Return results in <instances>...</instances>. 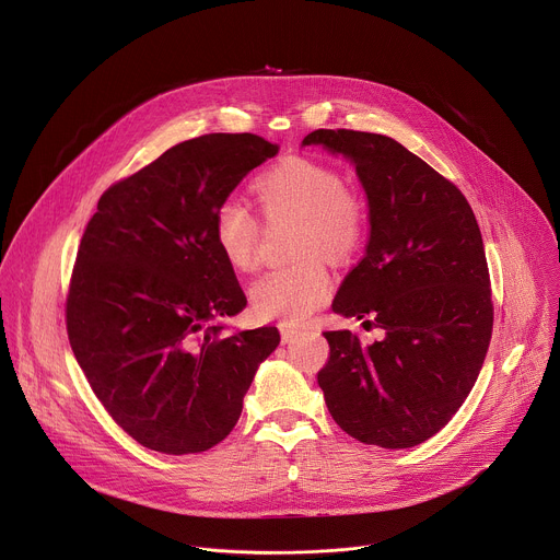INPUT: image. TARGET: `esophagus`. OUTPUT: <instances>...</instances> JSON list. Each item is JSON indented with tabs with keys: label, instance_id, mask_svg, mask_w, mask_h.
<instances>
[{
	"label": "esophagus",
	"instance_id": "esophagus-1",
	"mask_svg": "<svg viewBox=\"0 0 560 560\" xmlns=\"http://www.w3.org/2000/svg\"><path fill=\"white\" fill-rule=\"evenodd\" d=\"M296 337H299V330H296V328L281 326V341H283V343H292Z\"/></svg>",
	"mask_w": 560,
	"mask_h": 560
}]
</instances>
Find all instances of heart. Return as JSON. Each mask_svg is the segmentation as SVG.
Instances as JSON below:
<instances>
[{"label":"heart","instance_id":"heart-1","mask_svg":"<svg viewBox=\"0 0 560 560\" xmlns=\"http://www.w3.org/2000/svg\"><path fill=\"white\" fill-rule=\"evenodd\" d=\"M257 199L268 219H296V264L266 272L253 285L255 312L268 322L299 326L322 307L335 288L330 259H350L363 244L368 208L363 197L343 184L337 168L305 156H288L255 184ZM214 244L236 272L257 266L255 214L238 199L219 203L212 219Z\"/></svg>","mask_w":560,"mask_h":560}]
</instances>
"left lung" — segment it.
<instances>
[{"label":"left lung","instance_id":"left-lung-1","mask_svg":"<svg viewBox=\"0 0 560 560\" xmlns=\"http://www.w3.org/2000/svg\"><path fill=\"white\" fill-rule=\"evenodd\" d=\"M301 145L346 156L363 186L365 257L332 310L383 330L374 343L324 332L330 359L318 387L352 439L415 447L458 412L488 354L494 310L481 230L460 190L392 137L322 128Z\"/></svg>","mask_w":560,"mask_h":560}]
</instances>
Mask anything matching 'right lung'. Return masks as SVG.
<instances>
[{"instance_id": "add662e5", "label": "right lung", "mask_w": 560, "mask_h": 560, "mask_svg": "<svg viewBox=\"0 0 560 560\" xmlns=\"http://www.w3.org/2000/svg\"><path fill=\"white\" fill-rule=\"evenodd\" d=\"M279 152L242 132L182 141L110 186L86 225L66 301V328L93 392L137 443L197 454L242 417L277 328L225 335L246 307L212 219L250 171Z\"/></svg>"}]
</instances>
